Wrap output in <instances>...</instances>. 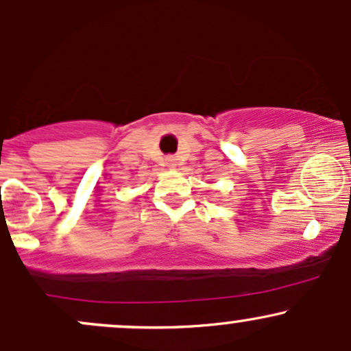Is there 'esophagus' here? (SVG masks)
I'll list each match as a JSON object with an SVG mask.
<instances>
[{"label":"esophagus","mask_w":351,"mask_h":351,"mask_svg":"<svg viewBox=\"0 0 351 351\" xmlns=\"http://www.w3.org/2000/svg\"><path fill=\"white\" fill-rule=\"evenodd\" d=\"M167 167L168 168H176V158H175V156H168V158H167Z\"/></svg>","instance_id":"obj_1"}]
</instances>
